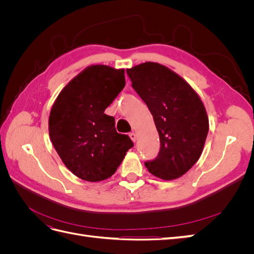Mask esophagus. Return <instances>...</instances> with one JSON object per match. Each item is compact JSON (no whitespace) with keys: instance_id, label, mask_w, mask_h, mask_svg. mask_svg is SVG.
<instances>
[{"instance_id":"esophagus-1","label":"esophagus","mask_w":254,"mask_h":254,"mask_svg":"<svg viewBox=\"0 0 254 254\" xmlns=\"http://www.w3.org/2000/svg\"><path fill=\"white\" fill-rule=\"evenodd\" d=\"M129 136H130V139H131L133 142H135L136 141V134L134 133V132H131L129 134Z\"/></svg>"}]
</instances>
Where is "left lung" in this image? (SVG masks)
I'll return each mask as SVG.
<instances>
[{
	"label": "left lung",
	"instance_id": "8db88e82",
	"mask_svg": "<svg viewBox=\"0 0 254 254\" xmlns=\"http://www.w3.org/2000/svg\"><path fill=\"white\" fill-rule=\"evenodd\" d=\"M126 72L159 132V155L145 166L162 180L179 178L202 153L209 131L205 107L190 84L163 64L147 61Z\"/></svg>",
	"mask_w": 254,
	"mask_h": 254
}]
</instances>
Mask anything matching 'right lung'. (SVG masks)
<instances>
[{
    "label": "right lung",
    "instance_id": "right-lung-1",
    "mask_svg": "<svg viewBox=\"0 0 254 254\" xmlns=\"http://www.w3.org/2000/svg\"><path fill=\"white\" fill-rule=\"evenodd\" d=\"M125 87V70L87 66L60 91L49 118L50 139L67 170L78 178L108 179L133 146L117 132L105 110Z\"/></svg>",
    "mask_w": 254,
    "mask_h": 254
}]
</instances>
